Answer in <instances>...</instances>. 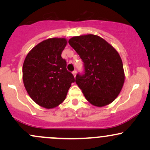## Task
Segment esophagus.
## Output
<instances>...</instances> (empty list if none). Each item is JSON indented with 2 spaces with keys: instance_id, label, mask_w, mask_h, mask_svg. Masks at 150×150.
<instances>
[{
  "instance_id": "esophagus-1",
  "label": "esophagus",
  "mask_w": 150,
  "mask_h": 150,
  "mask_svg": "<svg viewBox=\"0 0 150 150\" xmlns=\"http://www.w3.org/2000/svg\"><path fill=\"white\" fill-rule=\"evenodd\" d=\"M76 73H77V71H76V70H74V71L73 72V74L74 77L76 76Z\"/></svg>"
}]
</instances>
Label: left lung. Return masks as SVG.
Wrapping results in <instances>:
<instances>
[{
  "mask_svg": "<svg viewBox=\"0 0 150 150\" xmlns=\"http://www.w3.org/2000/svg\"><path fill=\"white\" fill-rule=\"evenodd\" d=\"M68 43L84 63V74H77L75 82L86 99L98 107L113 102L125 80L123 62L116 50L94 34L74 37Z\"/></svg>",
  "mask_w": 150,
  "mask_h": 150,
  "instance_id": "left-lung-1",
  "label": "left lung"
}]
</instances>
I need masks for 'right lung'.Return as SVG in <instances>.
Returning a JSON list of instances; mask_svg holds the SVG:
<instances>
[{"label": "right lung", "mask_w": 150, "mask_h": 150, "mask_svg": "<svg viewBox=\"0 0 150 150\" xmlns=\"http://www.w3.org/2000/svg\"><path fill=\"white\" fill-rule=\"evenodd\" d=\"M66 44L65 38L48 39L34 46L24 61V85L32 100L42 107L53 108L61 104L75 82L61 57Z\"/></svg>", "instance_id": "obj_1"}]
</instances>
